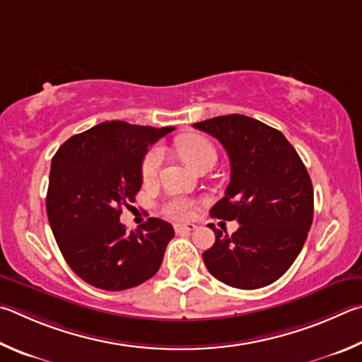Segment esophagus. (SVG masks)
Masks as SVG:
<instances>
[{
    "mask_svg": "<svg viewBox=\"0 0 362 362\" xmlns=\"http://www.w3.org/2000/svg\"><path fill=\"white\" fill-rule=\"evenodd\" d=\"M197 229V226L195 224H185V226H175V232L177 233V235H181V233H189V232H192V230H195Z\"/></svg>",
    "mask_w": 362,
    "mask_h": 362,
    "instance_id": "obj_1",
    "label": "esophagus"
}]
</instances>
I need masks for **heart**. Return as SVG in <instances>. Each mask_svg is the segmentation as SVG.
I'll list each match as a JSON object with an SVG mask.
<instances>
[{
    "instance_id": "heart-1",
    "label": "heart",
    "mask_w": 362,
    "mask_h": 362,
    "mask_svg": "<svg viewBox=\"0 0 362 362\" xmlns=\"http://www.w3.org/2000/svg\"><path fill=\"white\" fill-rule=\"evenodd\" d=\"M176 148L180 156L185 160L194 167L195 170H200L206 163L216 162L218 152L210 139L197 135V133H191V135L181 136L176 141ZM165 152L162 148H152L148 154L144 156L141 163V177L146 185H151L157 180L158 171L163 163ZM197 202L194 199L185 197V195H173V197L167 199L162 204L160 211L167 219L176 221V223H182V221L191 219L194 214Z\"/></svg>"
}]
</instances>
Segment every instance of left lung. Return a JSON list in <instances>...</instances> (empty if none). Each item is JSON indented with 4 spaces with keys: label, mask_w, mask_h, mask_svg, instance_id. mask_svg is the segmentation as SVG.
Returning <instances> with one entry per match:
<instances>
[{
    "label": "left lung",
    "mask_w": 362,
    "mask_h": 362,
    "mask_svg": "<svg viewBox=\"0 0 362 362\" xmlns=\"http://www.w3.org/2000/svg\"><path fill=\"white\" fill-rule=\"evenodd\" d=\"M224 146L230 182L210 214L238 221L227 235L214 224L216 240L204 262L219 281L238 289L269 286L286 274L305 243L313 221L310 175L283 133L242 114L194 124Z\"/></svg>",
    "instance_id": "obj_1"
}]
</instances>
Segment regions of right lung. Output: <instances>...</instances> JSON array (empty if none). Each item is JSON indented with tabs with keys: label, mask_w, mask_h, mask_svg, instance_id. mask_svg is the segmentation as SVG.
<instances>
[{
	"label": "right lung",
	"mask_w": 362,
	"mask_h": 362,
	"mask_svg": "<svg viewBox=\"0 0 362 362\" xmlns=\"http://www.w3.org/2000/svg\"><path fill=\"white\" fill-rule=\"evenodd\" d=\"M171 130L101 122L69 138L52 157L46 199L50 229L71 270L95 288H135L160 269L173 226L149 218L129 233L119 218L141 189L148 148Z\"/></svg>",
	"instance_id": "right-lung-1"
}]
</instances>
